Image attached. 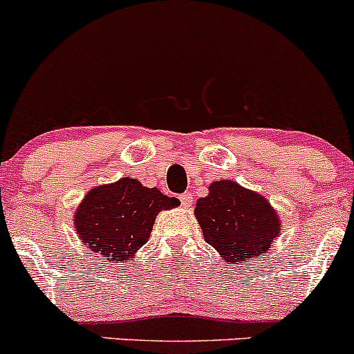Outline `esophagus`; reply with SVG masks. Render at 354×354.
<instances>
[{"mask_svg":"<svg viewBox=\"0 0 354 354\" xmlns=\"http://www.w3.org/2000/svg\"><path fill=\"white\" fill-rule=\"evenodd\" d=\"M180 201H181V205H183L185 208L192 207V203H193V195H192V193H183V195H180Z\"/></svg>","mask_w":354,"mask_h":354,"instance_id":"obj_1","label":"esophagus"}]
</instances>
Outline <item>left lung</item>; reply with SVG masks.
<instances>
[{
    "instance_id": "left-lung-1",
    "label": "left lung",
    "mask_w": 354,
    "mask_h": 354,
    "mask_svg": "<svg viewBox=\"0 0 354 354\" xmlns=\"http://www.w3.org/2000/svg\"><path fill=\"white\" fill-rule=\"evenodd\" d=\"M195 216L209 243L227 262H252L281 234V220L259 193L230 180L213 181L208 196L196 201Z\"/></svg>"
}]
</instances>
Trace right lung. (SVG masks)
Instances as JSON below:
<instances>
[{
	"label": "right lung",
	"mask_w": 354,
	"mask_h": 354,
	"mask_svg": "<svg viewBox=\"0 0 354 354\" xmlns=\"http://www.w3.org/2000/svg\"><path fill=\"white\" fill-rule=\"evenodd\" d=\"M178 205V198L146 188L134 178H120L91 189L73 215V225L85 247L102 260L124 266L147 242L158 213Z\"/></svg>",
	"instance_id": "right-lung-1"
}]
</instances>
